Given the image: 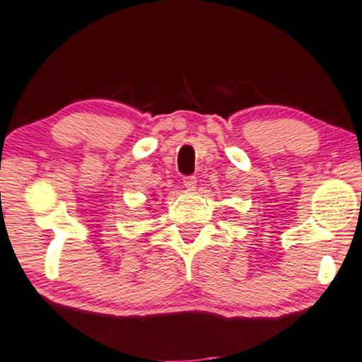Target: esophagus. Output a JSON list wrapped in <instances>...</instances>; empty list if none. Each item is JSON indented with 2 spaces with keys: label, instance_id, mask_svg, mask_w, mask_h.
<instances>
[{
  "label": "esophagus",
  "instance_id": "34e87169",
  "mask_svg": "<svg viewBox=\"0 0 362 362\" xmlns=\"http://www.w3.org/2000/svg\"><path fill=\"white\" fill-rule=\"evenodd\" d=\"M183 185H185L187 190H195L197 188V177L195 175H188L183 179Z\"/></svg>",
  "mask_w": 362,
  "mask_h": 362
}]
</instances>
